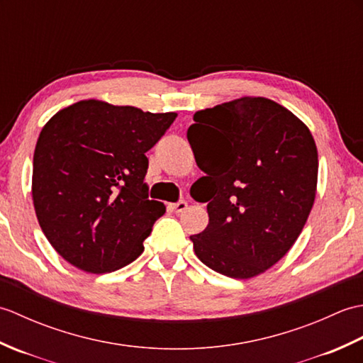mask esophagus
Listing matches in <instances>:
<instances>
[{"instance_id": "34e87169", "label": "esophagus", "mask_w": 363, "mask_h": 363, "mask_svg": "<svg viewBox=\"0 0 363 363\" xmlns=\"http://www.w3.org/2000/svg\"><path fill=\"white\" fill-rule=\"evenodd\" d=\"M169 209H172L176 213H181V212L187 209V201L181 199V201H177V203H172V204H169Z\"/></svg>"}]
</instances>
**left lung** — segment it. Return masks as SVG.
Instances as JSON below:
<instances>
[{"mask_svg":"<svg viewBox=\"0 0 363 363\" xmlns=\"http://www.w3.org/2000/svg\"><path fill=\"white\" fill-rule=\"evenodd\" d=\"M187 129L209 225L191 235L198 259L234 279L264 273L296 242L312 211L318 152L311 130L272 99L199 111Z\"/></svg>","mask_w":363,"mask_h":363,"instance_id":"obj_1","label":"left lung"}]
</instances>
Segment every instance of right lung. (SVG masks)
I'll list each match as a JSON object with an SVG mask.
<instances>
[{
  "instance_id": "add662e5",
  "label": "right lung",
  "mask_w": 363,
  "mask_h": 363,
  "mask_svg": "<svg viewBox=\"0 0 363 363\" xmlns=\"http://www.w3.org/2000/svg\"><path fill=\"white\" fill-rule=\"evenodd\" d=\"M177 113H151L96 99L57 112L43 126L33 162V199L45 237L89 273L126 267L165 206L148 199L145 152Z\"/></svg>"
}]
</instances>
